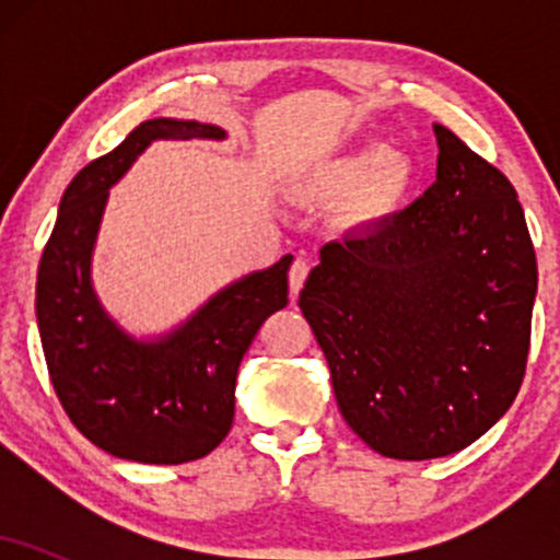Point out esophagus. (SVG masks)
<instances>
[{
	"label": "esophagus",
	"mask_w": 560,
	"mask_h": 560,
	"mask_svg": "<svg viewBox=\"0 0 560 560\" xmlns=\"http://www.w3.org/2000/svg\"><path fill=\"white\" fill-rule=\"evenodd\" d=\"M307 271H311V262H307L305 258H298L292 262V268H289V292L298 294L302 284H305L307 279Z\"/></svg>",
	"instance_id": "esophagus-1"
}]
</instances>
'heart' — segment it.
Wrapping results in <instances>:
<instances>
[{"mask_svg": "<svg viewBox=\"0 0 560 560\" xmlns=\"http://www.w3.org/2000/svg\"><path fill=\"white\" fill-rule=\"evenodd\" d=\"M384 158L378 144H369L350 155L334 158L313 173L311 184L316 191H350L369 178V199L376 205L392 202L408 178V168L400 158Z\"/></svg>", "mask_w": 560, "mask_h": 560, "instance_id": "b5f03b06", "label": "heart"}]
</instances>
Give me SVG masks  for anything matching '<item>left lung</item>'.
<instances>
[{
    "mask_svg": "<svg viewBox=\"0 0 560 560\" xmlns=\"http://www.w3.org/2000/svg\"><path fill=\"white\" fill-rule=\"evenodd\" d=\"M436 182L320 247L300 292L347 427L429 460L494 427L522 387L537 258L516 189L434 124Z\"/></svg>",
    "mask_w": 560,
    "mask_h": 560,
    "instance_id": "left-lung-1",
    "label": "left lung"
}]
</instances>
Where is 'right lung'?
Returning <instances> with one entry per match:
<instances>
[{"mask_svg": "<svg viewBox=\"0 0 560 560\" xmlns=\"http://www.w3.org/2000/svg\"><path fill=\"white\" fill-rule=\"evenodd\" d=\"M226 139L213 124L144 120L68 184L36 279V320L62 408L105 453L137 464H186L223 442L236 371L255 334L289 302L292 255L242 276L160 337L137 339L102 305L92 255L110 189L152 141Z\"/></svg>", "mask_w": 560, "mask_h": 560, "instance_id": "right-lung-1", "label": "right lung"}]
</instances>
